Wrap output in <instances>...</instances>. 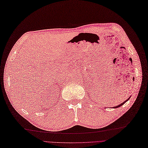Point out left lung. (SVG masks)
<instances>
[{"mask_svg":"<svg viewBox=\"0 0 148 148\" xmlns=\"http://www.w3.org/2000/svg\"><path fill=\"white\" fill-rule=\"evenodd\" d=\"M130 99V97H129V98H128V99H126V101H125L124 102H123V103H121V104H120V105H117V106H116V107H114V108H118V107H121V106H122V105H124V104L125 103V102H126V101H127L128 100V99Z\"/></svg>","mask_w":148,"mask_h":148,"instance_id":"8db88e82","label":"left lung"}]
</instances>
